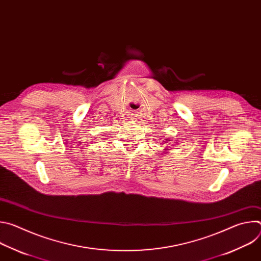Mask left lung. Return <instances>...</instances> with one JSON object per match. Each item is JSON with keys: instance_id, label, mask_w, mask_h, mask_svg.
<instances>
[{"instance_id": "1", "label": "left lung", "mask_w": 261, "mask_h": 261, "mask_svg": "<svg viewBox=\"0 0 261 261\" xmlns=\"http://www.w3.org/2000/svg\"><path fill=\"white\" fill-rule=\"evenodd\" d=\"M164 140H165V142H167V143H168V141H170V138H168V139H164ZM163 143H164V142H163ZM164 146H165V148H164V153H167L169 148H167L168 146H166V145H164Z\"/></svg>"}]
</instances>
